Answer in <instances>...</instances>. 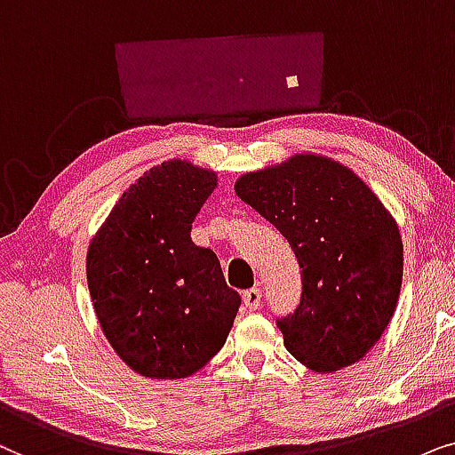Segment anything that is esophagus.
Here are the masks:
<instances>
[{"instance_id": "34e87169", "label": "esophagus", "mask_w": 455, "mask_h": 455, "mask_svg": "<svg viewBox=\"0 0 455 455\" xmlns=\"http://www.w3.org/2000/svg\"><path fill=\"white\" fill-rule=\"evenodd\" d=\"M259 304H262V291L256 289V287L247 289L243 293V306L247 307V310H250V312L258 310Z\"/></svg>"}]
</instances>
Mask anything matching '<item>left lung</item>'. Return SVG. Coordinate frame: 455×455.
Listing matches in <instances>:
<instances>
[{
    "mask_svg": "<svg viewBox=\"0 0 455 455\" xmlns=\"http://www.w3.org/2000/svg\"><path fill=\"white\" fill-rule=\"evenodd\" d=\"M235 193L287 237L301 268V301L278 320L289 354L329 374L355 364L397 307L403 243L374 191L329 156L295 154L247 172Z\"/></svg>",
    "mask_w": 455,
    "mask_h": 455,
    "instance_id": "obj_1",
    "label": "left lung"
}]
</instances>
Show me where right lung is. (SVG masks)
Instances as JSON below:
<instances>
[{
    "instance_id": "1",
    "label": "right lung",
    "mask_w": 455,
    "mask_h": 455,
    "mask_svg": "<svg viewBox=\"0 0 455 455\" xmlns=\"http://www.w3.org/2000/svg\"><path fill=\"white\" fill-rule=\"evenodd\" d=\"M218 174L162 162L123 193L87 250L95 316L118 358L148 379H185L227 341L239 293L220 262L191 241Z\"/></svg>"
}]
</instances>
